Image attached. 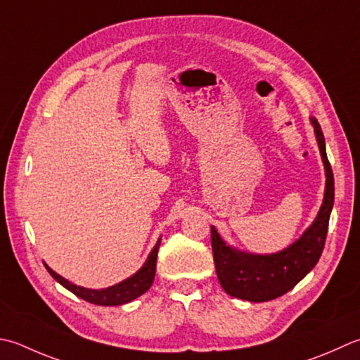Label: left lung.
<instances>
[{
	"mask_svg": "<svg viewBox=\"0 0 360 360\" xmlns=\"http://www.w3.org/2000/svg\"><path fill=\"white\" fill-rule=\"evenodd\" d=\"M326 172L325 198L311 228L297 242L274 255H251L226 245L214 226H210L217 276L223 290L234 298L264 302L297 285L319 262L325 248L329 217L334 206V174L326 156L325 136L319 122L311 118Z\"/></svg>",
	"mask_w": 360,
	"mask_h": 360,
	"instance_id": "left-lung-1",
	"label": "left lung"
}]
</instances>
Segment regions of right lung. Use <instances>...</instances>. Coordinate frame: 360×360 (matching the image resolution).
Masks as SVG:
<instances>
[{"instance_id": "add662e5", "label": "right lung", "mask_w": 360, "mask_h": 360, "mask_svg": "<svg viewBox=\"0 0 360 360\" xmlns=\"http://www.w3.org/2000/svg\"><path fill=\"white\" fill-rule=\"evenodd\" d=\"M159 245H160V238L158 240L156 246L153 248V251L150 252V256H148L142 269H140L136 274H132L131 278L122 281L120 284H115L108 288H101V290H91V288H84L76 284H72L70 281L59 276L58 273L49 269L46 264L45 266L48 273L51 274V276L58 281L60 285H63L67 290L75 293L76 297L82 298L84 301H89L91 304H98V306H120L139 298L140 295H143L148 288L151 287L154 281V274H156V260H158Z\"/></svg>"}]
</instances>
